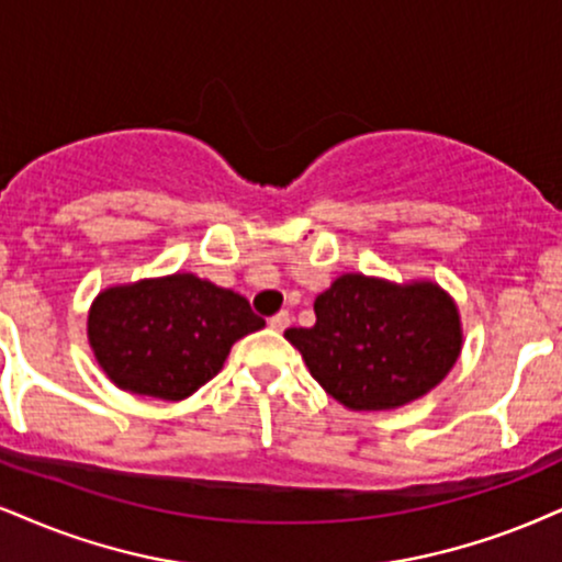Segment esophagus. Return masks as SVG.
Instances as JSON below:
<instances>
[{
	"label": "esophagus",
	"mask_w": 562,
	"mask_h": 562,
	"mask_svg": "<svg viewBox=\"0 0 562 562\" xmlns=\"http://www.w3.org/2000/svg\"><path fill=\"white\" fill-rule=\"evenodd\" d=\"M289 323H292V315H289L286 310H281V313H276V315L270 317V321H268L270 328L279 330V334H281V330H286V328H289Z\"/></svg>",
	"instance_id": "34e87169"
}]
</instances>
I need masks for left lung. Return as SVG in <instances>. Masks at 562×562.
<instances>
[{"mask_svg": "<svg viewBox=\"0 0 562 562\" xmlns=\"http://www.w3.org/2000/svg\"><path fill=\"white\" fill-rule=\"evenodd\" d=\"M313 328H289L310 375L351 412L427 396L463 346L459 304L440 283L344 273L317 294Z\"/></svg>", "mask_w": 562, "mask_h": 562, "instance_id": "8db88e82", "label": "left lung"}]
</instances>
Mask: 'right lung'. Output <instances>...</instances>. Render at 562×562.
I'll return each mask as SVG.
<instances>
[{
  "label": "right lung",
  "instance_id": "1",
  "mask_svg": "<svg viewBox=\"0 0 562 562\" xmlns=\"http://www.w3.org/2000/svg\"><path fill=\"white\" fill-rule=\"evenodd\" d=\"M262 325L241 294L195 273H171L99 292L88 310V344L116 387L182 401L216 378L232 346Z\"/></svg>",
  "mask_w": 562,
  "mask_h": 562
}]
</instances>
